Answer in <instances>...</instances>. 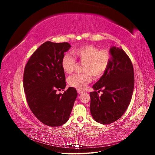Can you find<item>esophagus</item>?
<instances>
[{"label":"esophagus","mask_w":155,"mask_h":155,"mask_svg":"<svg viewBox=\"0 0 155 155\" xmlns=\"http://www.w3.org/2000/svg\"><path fill=\"white\" fill-rule=\"evenodd\" d=\"M77 91H78V94H81V93L83 92V91H82L81 90H80V89H78Z\"/></svg>","instance_id":"obj_1"}]
</instances>
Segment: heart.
Listing matches in <instances>:
<instances>
[{"label":"heart","mask_w":155,"mask_h":155,"mask_svg":"<svg viewBox=\"0 0 155 155\" xmlns=\"http://www.w3.org/2000/svg\"><path fill=\"white\" fill-rule=\"evenodd\" d=\"M72 53L79 61L83 63V74L68 77V84L72 87L83 89L92 80V76L100 78L105 74L111 61V54L107 50H101L93 45H84L73 50ZM76 64L72 55L65 54L61 60V67L67 74L72 73Z\"/></svg>","instance_id":"heart-1"}]
</instances>
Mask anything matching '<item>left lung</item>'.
Here are the masks:
<instances>
[{
    "label": "left lung",
    "mask_w": 155,
    "mask_h": 155,
    "mask_svg": "<svg viewBox=\"0 0 155 155\" xmlns=\"http://www.w3.org/2000/svg\"><path fill=\"white\" fill-rule=\"evenodd\" d=\"M111 61L105 74L90 93L92 118L101 124H109L120 118L127 109L133 93L134 70L132 62L121 48L110 49ZM101 91L100 96L98 92Z\"/></svg>",
    "instance_id": "1"
}]
</instances>
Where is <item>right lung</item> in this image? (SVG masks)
I'll list each match as a JSON object with an SVG mask.
<instances>
[{"instance_id":"1","label":"right lung","mask_w":155,"mask_h":155,"mask_svg":"<svg viewBox=\"0 0 155 155\" xmlns=\"http://www.w3.org/2000/svg\"><path fill=\"white\" fill-rule=\"evenodd\" d=\"M70 47L68 43L46 41L34 51L25 68L23 86L28 104L36 118L48 126L67 122L78 96L74 87L56 93L66 87L61 60Z\"/></svg>"}]
</instances>
